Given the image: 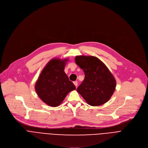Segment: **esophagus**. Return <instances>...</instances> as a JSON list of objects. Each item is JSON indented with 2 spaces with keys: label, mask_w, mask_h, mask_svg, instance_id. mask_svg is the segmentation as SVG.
<instances>
[{
  "label": "esophagus",
  "mask_w": 148,
  "mask_h": 148,
  "mask_svg": "<svg viewBox=\"0 0 148 148\" xmlns=\"http://www.w3.org/2000/svg\"><path fill=\"white\" fill-rule=\"evenodd\" d=\"M73 84H74V85H75V86H76V87L77 86V81H75V82H73Z\"/></svg>",
  "instance_id": "esophagus-1"
}]
</instances>
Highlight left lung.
I'll list each match as a JSON object with an SVG mask.
<instances>
[{
    "label": "left lung",
    "mask_w": 148,
    "mask_h": 148,
    "mask_svg": "<svg viewBox=\"0 0 148 148\" xmlns=\"http://www.w3.org/2000/svg\"><path fill=\"white\" fill-rule=\"evenodd\" d=\"M75 62L85 73L84 80L77 88V92L91 106L107 103L116 86V79L107 67L95 56H77Z\"/></svg>",
    "instance_id": "8db88e82"
}]
</instances>
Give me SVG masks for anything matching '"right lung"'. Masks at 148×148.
Returning a JSON list of instances; mask_svg holds the SVG:
<instances>
[{"label":"right lung","mask_w":148,"mask_h":148,"mask_svg":"<svg viewBox=\"0 0 148 148\" xmlns=\"http://www.w3.org/2000/svg\"><path fill=\"white\" fill-rule=\"evenodd\" d=\"M67 59H51L41 71L35 85L40 98L48 106H59L76 87L64 71Z\"/></svg>","instance_id":"right-lung-1"}]
</instances>
